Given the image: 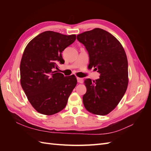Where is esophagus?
Returning <instances> with one entry per match:
<instances>
[{"label":"esophagus","instance_id":"esophagus-1","mask_svg":"<svg viewBox=\"0 0 151 151\" xmlns=\"http://www.w3.org/2000/svg\"><path fill=\"white\" fill-rule=\"evenodd\" d=\"M77 82H78L79 83H83V79L82 78H80V77H77Z\"/></svg>","mask_w":151,"mask_h":151}]
</instances>
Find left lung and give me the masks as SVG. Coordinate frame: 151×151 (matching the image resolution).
<instances>
[{"instance_id":"8db88e82","label":"left lung","mask_w":151,"mask_h":151,"mask_svg":"<svg viewBox=\"0 0 151 151\" xmlns=\"http://www.w3.org/2000/svg\"><path fill=\"white\" fill-rule=\"evenodd\" d=\"M89 56V68L98 70L99 78L84 81L85 108L98 115L113 111L124 96L129 83L128 61L124 48L115 36L101 28H94L77 36Z\"/></svg>"}]
</instances>
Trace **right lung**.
I'll use <instances>...</instances> for the list:
<instances>
[{
  "label": "right lung",
  "instance_id": "obj_1",
  "mask_svg": "<svg viewBox=\"0 0 151 151\" xmlns=\"http://www.w3.org/2000/svg\"><path fill=\"white\" fill-rule=\"evenodd\" d=\"M76 35L52 31L43 32L31 40L20 64L21 85L31 104L38 113L52 115L62 111L77 84L74 75L57 72L64 63L62 52L75 42Z\"/></svg>",
  "mask_w": 151,
  "mask_h": 151
}]
</instances>
